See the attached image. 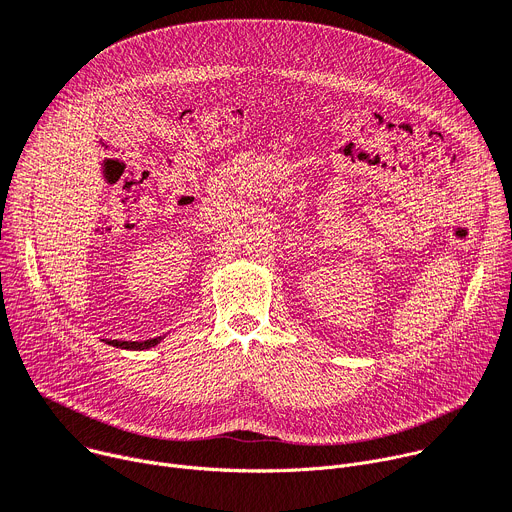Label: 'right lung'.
Returning a JSON list of instances; mask_svg holds the SVG:
<instances>
[{
	"label": "right lung",
	"instance_id": "obj_1",
	"mask_svg": "<svg viewBox=\"0 0 512 512\" xmlns=\"http://www.w3.org/2000/svg\"><path fill=\"white\" fill-rule=\"evenodd\" d=\"M159 341H161V337H157V339H149V341H108V345H112V347H120V349L143 351V349L155 347Z\"/></svg>",
	"mask_w": 512,
	"mask_h": 512
}]
</instances>
